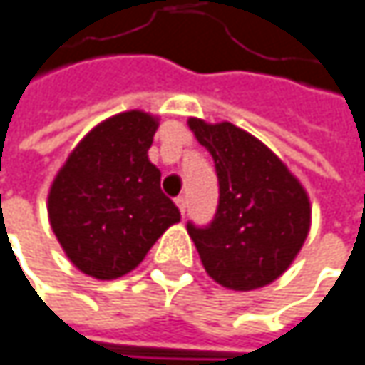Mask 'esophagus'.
<instances>
[{
	"instance_id": "1",
	"label": "esophagus",
	"mask_w": 365,
	"mask_h": 365,
	"mask_svg": "<svg viewBox=\"0 0 365 365\" xmlns=\"http://www.w3.org/2000/svg\"><path fill=\"white\" fill-rule=\"evenodd\" d=\"M175 205L180 207V213L185 215V207H187V205H185V198H183V196H178V198H175Z\"/></svg>"
}]
</instances>
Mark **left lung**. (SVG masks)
Masks as SVG:
<instances>
[{
    "mask_svg": "<svg viewBox=\"0 0 365 365\" xmlns=\"http://www.w3.org/2000/svg\"><path fill=\"white\" fill-rule=\"evenodd\" d=\"M209 150L220 180V205L207 228L187 224L207 274L226 289L252 292L279 279L311 230V200L287 165L232 122L187 120Z\"/></svg>",
    "mask_w": 365,
    "mask_h": 365,
    "instance_id": "1",
    "label": "left lung"
}]
</instances>
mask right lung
Masks as SVG:
<instances>
[{
	"instance_id": "1",
	"label": "right lung",
	"mask_w": 365,
	"mask_h": 365,
	"mask_svg": "<svg viewBox=\"0 0 365 365\" xmlns=\"http://www.w3.org/2000/svg\"><path fill=\"white\" fill-rule=\"evenodd\" d=\"M156 128L148 111L111 115L84 135L50 185L52 232L88 277L110 281L135 270L182 217L148 158Z\"/></svg>"
}]
</instances>
